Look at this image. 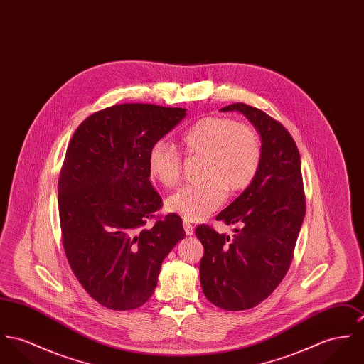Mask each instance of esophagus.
Returning a JSON list of instances; mask_svg holds the SVG:
<instances>
[{
    "instance_id": "1",
    "label": "esophagus",
    "mask_w": 364,
    "mask_h": 364,
    "mask_svg": "<svg viewBox=\"0 0 364 364\" xmlns=\"http://www.w3.org/2000/svg\"><path fill=\"white\" fill-rule=\"evenodd\" d=\"M183 227H184V231H186L187 235H193V232H194L193 224H190L188 222H183Z\"/></svg>"
}]
</instances>
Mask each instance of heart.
Returning <instances> with one entry per match:
<instances>
[{
    "label": "heart",
    "instance_id": "b5f03b06",
    "mask_svg": "<svg viewBox=\"0 0 364 364\" xmlns=\"http://www.w3.org/2000/svg\"><path fill=\"white\" fill-rule=\"evenodd\" d=\"M186 158L202 159L196 184L184 186L166 200V209L187 222L212 215L225 194L245 191L256 177L262 162V142L256 129L225 116L198 120L180 139ZM148 171L165 187H174L183 173L181 155L164 142L148 152Z\"/></svg>",
    "mask_w": 364,
    "mask_h": 364
}]
</instances>
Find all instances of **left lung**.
I'll list each match as a JSON object with an SVG mask.
<instances>
[{"mask_svg": "<svg viewBox=\"0 0 364 364\" xmlns=\"http://www.w3.org/2000/svg\"><path fill=\"white\" fill-rule=\"evenodd\" d=\"M223 112L244 113L262 137V162L251 186L216 220L238 224L232 238L200 224L199 277L205 296L231 311L263 302L285 277L306 212L301 156L289 132L267 113L242 104Z\"/></svg>", "mask_w": 364, "mask_h": 364, "instance_id": "1", "label": "left lung"}]
</instances>
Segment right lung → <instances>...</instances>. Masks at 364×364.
<instances>
[{"mask_svg": "<svg viewBox=\"0 0 364 364\" xmlns=\"http://www.w3.org/2000/svg\"><path fill=\"white\" fill-rule=\"evenodd\" d=\"M186 109L119 104L90 114L68 145L58 180L62 245L88 295L112 310L152 296L164 259L186 232L178 215L158 216L148 152ZM155 218L154 228L146 219Z\"/></svg>", "mask_w": 364, "mask_h": 364, "instance_id": "obj_1", "label": "right lung"}]
</instances>
